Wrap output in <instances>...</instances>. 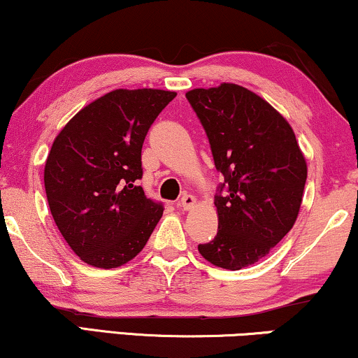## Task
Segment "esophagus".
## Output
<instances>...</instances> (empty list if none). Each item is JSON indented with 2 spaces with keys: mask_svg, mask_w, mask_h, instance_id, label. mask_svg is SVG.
<instances>
[{
  "mask_svg": "<svg viewBox=\"0 0 358 358\" xmlns=\"http://www.w3.org/2000/svg\"><path fill=\"white\" fill-rule=\"evenodd\" d=\"M195 203H197V200H195L194 195H190V194H184L182 199H180V202H179V205H180V207H182L184 210L194 208Z\"/></svg>",
  "mask_w": 358,
  "mask_h": 358,
  "instance_id": "esophagus-1",
  "label": "esophagus"
}]
</instances>
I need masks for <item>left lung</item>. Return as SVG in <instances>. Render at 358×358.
I'll return each instance as SVG.
<instances>
[{
    "label": "left lung",
    "instance_id": "1",
    "mask_svg": "<svg viewBox=\"0 0 358 358\" xmlns=\"http://www.w3.org/2000/svg\"><path fill=\"white\" fill-rule=\"evenodd\" d=\"M185 97L207 131L217 169L218 233L199 244L213 266L239 271L266 257L300 212L308 166L295 131L280 112L246 87L222 83Z\"/></svg>",
    "mask_w": 358,
    "mask_h": 358
}]
</instances>
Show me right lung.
Masks as SVG:
<instances>
[{"mask_svg":"<svg viewBox=\"0 0 358 358\" xmlns=\"http://www.w3.org/2000/svg\"><path fill=\"white\" fill-rule=\"evenodd\" d=\"M176 97L164 90H115L63 127L47 156L43 182L62 236L83 262L115 268L131 261L163 217L141 185V146Z\"/></svg>","mask_w":358,"mask_h":358,"instance_id":"add662e5","label":"right lung"}]
</instances>
